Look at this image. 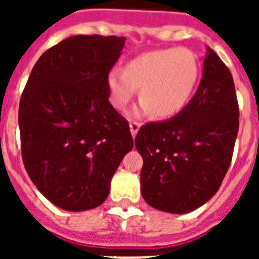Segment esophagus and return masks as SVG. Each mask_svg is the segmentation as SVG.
Listing matches in <instances>:
<instances>
[{"label":"esophagus","mask_w":259,"mask_h":259,"mask_svg":"<svg viewBox=\"0 0 259 259\" xmlns=\"http://www.w3.org/2000/svg\"><path fill=\"white\" fill-rule=\"evenodd\" d=\"M140 123H138V122H132V123H130L129 125V127H130V133H132V136H133V138L136 137V136H137V133H138V130H140Z\"/></svg>","instance_id":"1"}]
</instances>
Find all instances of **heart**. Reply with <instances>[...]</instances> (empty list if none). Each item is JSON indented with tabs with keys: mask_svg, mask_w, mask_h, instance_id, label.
Here are the masks:
<instances>
[{
	"mask_svg": "<svg viewBox=\"0 0 259 259\" xmlns=\"http://www.w3.org/2000/svg\"><path fill=\"white\" fill-rule=\"evenodd\" d=\"M200 74V60L192 50L166 48L140 55L125 70L111 68L106 75V87L115 109H125L140 87L141 102L134 109V117L153 113L157 118H170L188 106Z\"/></svg>",
	"mask_w": 259,
	"mask_h": 259,
	"instance_id": "heart-1",
	"label": "heart"
}]
</instances>
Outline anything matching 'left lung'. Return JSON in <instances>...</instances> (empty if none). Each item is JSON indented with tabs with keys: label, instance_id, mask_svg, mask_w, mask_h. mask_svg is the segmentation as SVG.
<instances>
[{
	"label": "left lung",
	"instance_id": "obj_1",
	"mask_svg": "<svg viewBox=\"0 0 259 259\" xmlns=\"http://www.w3.org/2000/svg\"><path fill=\"white\" fill-rule=\"evenodd\" d=\"M239 109L233 75L209 47L196 94L168 121L141 126V193L156 209L188 213L218 192L233 157Z\"/></svg>",
	"mask_w": 259,
	"mask_h": 259
}]
</instances>
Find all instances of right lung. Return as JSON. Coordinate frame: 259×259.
<instances>
[{
    "label": "right lung",
    "instance_id": "add662e5",
    "mask_svg": "<svg viewBox=\"0 0 259 259\" xmlns=\"http://www.w3.org/2000/svg\"><path fill=\"white\" fill-rule=\"evenodd\" d=\"M125 37L78 34L40 56L18 110L21 153L36 188L66 211H87L110 193L133 149L129 123L109 102L106 75Z\"/></svg>",
    "mask_w": 259,
    "mask_h": 259
}]
</instances>
